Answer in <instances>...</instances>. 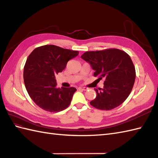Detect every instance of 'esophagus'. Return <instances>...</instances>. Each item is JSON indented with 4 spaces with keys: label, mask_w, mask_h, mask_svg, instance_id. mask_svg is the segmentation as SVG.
<instances>
[{
    "label": "esophagus",
    "mask_w": 158,
    "mask_h": 158,
    "mask_svg": "<svg viewBox=\"0 0 158 158\" xmlns=\"http://www.w3.org/2000/svg\"><path fill=\"white\" fill-rule=\"evenodd\" d=\"M78 89H82V90H84V91H85V90L88 89V88H86V87H82V86L79 87V88H78Z\"/></svg>",
    "instance_id": "esophagus-1"
}]
</instances>
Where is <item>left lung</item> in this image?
Listing matches in <instances>:
<instances>
[{"mask_svg":"<svg viewBox=\"0 0 158 158\" xmlns=\"http://www.w3.org/2000/svg\"><path fill=\"white\" fill-rule=\"evenodd\" d=\"M81 58L90 64L98 80L105 79L103 88H94L97 96L91 106L108 111L125 101L136 78L135 67L127 52L117 49L86 51Z\"/></svg>","mask_w":158,"mask_h":158,"instance_id":"1","label":"left lung"}]
</instances>
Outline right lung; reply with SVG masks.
Wrapping results in <instances>:
<instances>
[{"label": "right lung", "mask_w": 158, "mask_h": 158, "mask_svg": "<svg viewBox=\"0 0 158 158\" xmlns=\"http://www.w3.org/2000/svg\"><path fill=\"white\" fill-rule=\"evenodd\" d=\"M78 54L77 51L53 45L37 47L31 52L23 68V79L28 94L37 106L52 113L69 106L76 89L56 88L55 75Z\"/></svg>", "instance_id": "add662e5"}]
</instances>
